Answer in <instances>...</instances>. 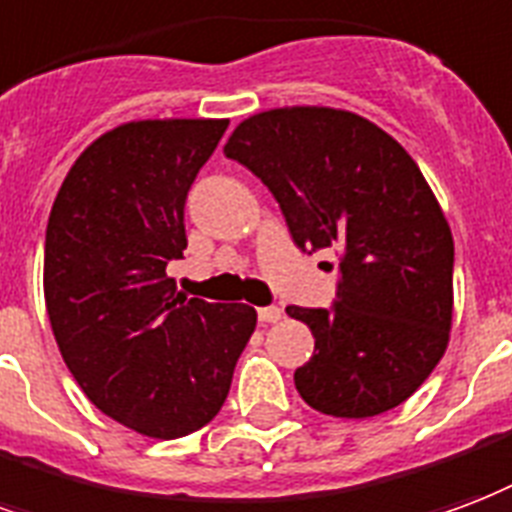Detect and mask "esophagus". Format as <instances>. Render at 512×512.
I'll return each mask as SVG.
<instances>
[{
  "mask_svg": "<svg viewBox=\"0 0 512 512\" xmlns=\"http://www.w3.org/2000/svg\"><path fill=\"white\" fill-rule=\"evenodd\" d=\"M257 320L260 323H279L282 320V309L279 306H260L257 309Z\"/></svg>",
  "mask_w": 512,
  "mask_h": 512,
  "instance_id": "34e87169",
  "label": "esophagus"
}]
</instances>
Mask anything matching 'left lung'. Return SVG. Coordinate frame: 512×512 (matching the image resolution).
<instances>
[{"label":"left lung","mask_w":512,"mask_h":512,"mask_svg":"<svg viewBox=\"0 0 512 512\" xmlns=\"http://www.w3.org/2000/svg\"><path fill=\"white\" fill-rule=\"evenodd\" d=\"M225 157L271 189L304 252L342 255L331 309L287 306L314 336L295 369L301 399L333 418L410 399L445 355L453 320V236L415 160L369 119L317 105L249 116Z\"/></svg>","instance_id":"obj_1"}]
</instances>
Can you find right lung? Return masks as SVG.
<instances>
[{"mask_svg": "<svg viewBox=\"0 0 512 512\" xmlns=\"http://www.w3.org/2000/svg\"><path fill=\"white\" fill-rule=\"evenodd\" d=\"M227 119L121 124L75 160L45 230V309L94 407L143 437L214 420L257 325L246 304L187 298L165 274L187 249L184 203Z\"/></svg>", "mask_w": 512, "mask_h": 512, "instance_id": "right-lung-1", "label": "right lung"}]
</instances>
